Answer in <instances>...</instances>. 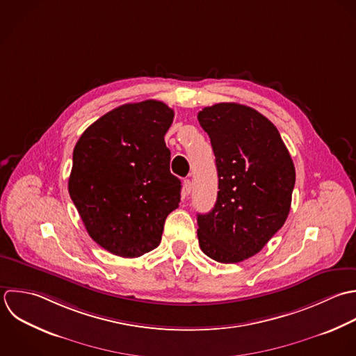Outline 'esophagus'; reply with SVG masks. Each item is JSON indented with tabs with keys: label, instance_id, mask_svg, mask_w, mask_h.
I'll return each mask as SVG.
<instances>
[{
	"label": "esophagus",
	"instance_id": "obj_1",
	"mask_svg": "<svg viewBox=\"0 0 356 356\" xmlns=\"http://www.w3.org/2000/svg\"><path fill=\"white\" fill-rule=\"evenodd\" d=\"M191 188H193V183H191V180H190V179H186V180L183 181V195H184V197H187V195L190 194Z\"/></svg>",
	"mask_w": 356,
	"mask_h": 356
}]
</instances>
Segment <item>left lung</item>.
I'll return each instance as SVG.
<instances>
[{
    "label": "left lung",
    "mask_w": 356,
    "mask_h": 356,
    "mask_svg": "<svg viewBox=\"0 0 356 356\" xmlns=\"http://www.w3.org/2000/svg\"><path fill=\"white\" fill-rule=\"evenodd\" d=\"M215 154L219 191L211 212L198 213L202 252L220 264L258 254L283 227L296 168L276 126L258 111L220 102L198 113Z\"/></svg>",
    "instance_id": "1"
}]
</instances>
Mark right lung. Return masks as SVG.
Listing matches in <instances>:
<instances>
[{"mask_svg":"<svg viewBox=\"0 0 356 356\" xmlns=\"http://www.w3.org/2000/svg\"><path fill=\"white\" fill-rule=\"evenodd\" d=\"M175 112L147 99L120 105L88 126L73 149L70 198L90 237L122 258L156 248L181 181L169 170L165 134Z\"/></svg>","mask_w":356,"mask_h":356,"instance_id":"obj_1","label":"right lung"}]
</instances>
